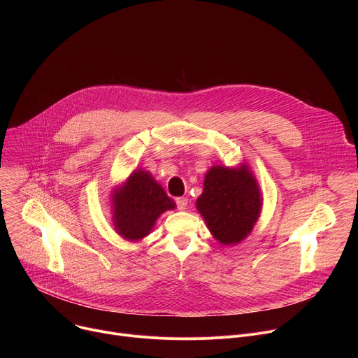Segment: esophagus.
Here are the masks:
<instances>
[{
    "instance_id": "obj_1",
    "label": "esophagus",
    "mask_w": 358,
    "mask_h": 358,
    "mask_svg": "<svg viewBox=\"0 0 358 358\" xmlns=\"http://www.w3.org/2000/svg\"><path fill=\"white\" fill-rule=\"evenodd\" d=\"M176 203H177V208H178L180 211H184V210L187 208V206H188V199L184 198V196L176 198Z\"/></svg>"
}]
</instances>
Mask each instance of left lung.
Returning a JSON list of instances; mask_svg holds the SVG:
<instances>
[{
    "label": "left lung",
    "instance_id": "1",
    "mask_svg": "<svg viewBox=\"0 0 358 358\" xmlns=\"http://www.w3.org/2000/svg\"><path fill=\"white\" fill-rule=\"evenodd\" d=\"M196 208L220 243L236 245L252 232L261 215V189L246 164L215 166L203 178Z\"/></svg>",
    "mask_w": 358,
    "mask_h": 358
}]
</instances>
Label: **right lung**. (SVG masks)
<instances>
[{"label":"right lung","instance_id":"1","mask_svg":"<svg viewBox=\"0 0 358 358\" xmlns=\"http://www.w3.org/2000/svg\"><path fill=\"white\" fill-rule=\"evenodd\" d=\"M176 208V202L148 171L134 170L112 194L113 225L126 241H140L147 236L157 218Z\"/></svg>","mask_w":358,"mask_h":358}]
</instances>
